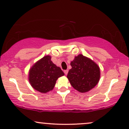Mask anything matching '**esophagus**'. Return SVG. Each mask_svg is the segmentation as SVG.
Masks as SVG:
<instances>
[{"label":"esophagus","mask_w":129,"mask_h":129,"mask_svg":"<svg viewBox=\"0 0 129 129\" xmlns=\"http://www.w3.org/2000/svg\"><path fill=\"white\" fill-rule=\"evenodd\" d=\"M64 74L66 75H67V74H68V70H64Z\"/></svg>","instance_id":"obj_1"}]
</instances>
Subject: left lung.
<instances>
[{"mask_svg":"<svg viewBox=\"0 0 129 129\" xmlns=\"http://www.w3.org/2000/svg\"><path fill=\"white\" fill-rule=\"evenodd\" d=\"M67 78L71 85L80 92H87L95 87L100 78V70L95 62L82 54L71 62Z\"/></svg>","mask_w":129,"mask_h":129,"instance_id":"left-lung-1","label":"left lung"}]
</instances>
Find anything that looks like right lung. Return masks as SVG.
Returning a JSON list of instances; mask_svg holds the SVG:
<instances>
[{
  "instance_id": "obj_1",
  "label": "right lung",
  "mask_w": 129,
  "mask_h": 129,
  "mask_svg": "<svg viewBox=\"0 0 129 129\" xmlns=\"http://www.w3.org/2000/svg\"><path fill=\"white\" fill-rule=\"evenodd\" d=\"M28 80L32 88L47 93L53 90L56 80L64 73L51 61L50 55L45 56L36 62L29 71Z\"/></svg>"
}]
</instances>
